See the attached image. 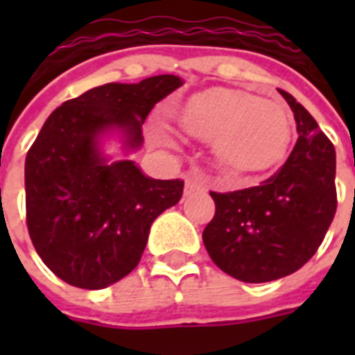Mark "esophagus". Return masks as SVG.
<instances>
[{
	"label": "esophagus",
	"instance_id": "esophagus-1",
	"mask_svg": "<svg viewBox=\"0 0 355 355\" xmlns=\"http://www.w3.org/2000/svg\"><path fill=\"white\" fill-rule=\"evenodd\" d=\"M208 188V180L202 175H193L186 180V195L193 193V191H205Z\"/></svg>",
	"mask_w": 355,
	"mask_h": 355
}]
</instances>
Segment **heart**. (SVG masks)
I'll use <instances>...</instances> for the list:
<instances>
[{
  "mask_svg": "<svg viewBox=\"0 0 355 355\" xmlns=\"http://www.w3.org/2000/svg\"><path fill=\"white\" fill-rule=\"evenodd\" d=\"M184 132L211 141L219 160L241 173H263L286 156L291 118L286 108L230 88L195 94L178 108Z\"/></svg>",
  "mask_w": 355,
  "mask_h": 355,
  "instance_id": "heart-1",
  "label": "heart"
}]
</instances>
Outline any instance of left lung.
Listing matches in <instances>:
<instances>
[{"instance_id":"left-lung-1","label":"left lung","mask_w":355,"mask_h":355,"mask_svg":"<svg viewBox=\"0 0 355 355\" xmlns=\"http://www.w3.org/2000/svg\"><path fill=\"white\" fill-rule=\"evenodd\" d=\"M280 94L297 121L291 155L259 186L210 191L216 216L202 232L211 261L247 284L278 280L308 263L337 208L334 144L291 94Z\"/></svg>"}]
</instances>
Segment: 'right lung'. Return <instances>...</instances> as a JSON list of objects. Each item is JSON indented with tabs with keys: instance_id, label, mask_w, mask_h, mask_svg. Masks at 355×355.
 Listing matches in <instances>:
<instances>
[{
	"instance_id": "obj_1",
	"label": "right lung",
	"mask_w": 355,
	"mask_h": 355,
	"mask_svg": "<svg viewBox=\"0 0 355 355\" xmlns=\"http://www.w3.org/2000/svg\"><path fill=\"white\" fill-rule=\"evenodd\" d=\"M182 85L156 75L97 86L53 110L36 136L25 158L27 228L42 261L69 286L105 289L125 278L153 221L182 197V180H156L103 150L114 136L125 153L138 150L145 118Z\"/></svg>"
}]
</instances>
